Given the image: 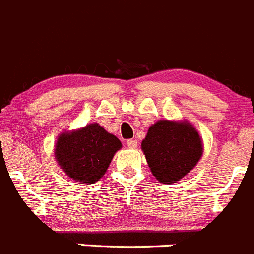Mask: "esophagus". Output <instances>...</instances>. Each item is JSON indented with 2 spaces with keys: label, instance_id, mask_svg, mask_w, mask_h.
I'll use <instances>...</instances> for the list:
<instances>
[{
  "label": "esophagus",
  "instance_id": "34e87169",
  "mask_svg": "<svg viewBox=\"0 0 254 254\" xmlns=\"http://www.w3.org/2000/svg\"><path fill=\"white\" fill-rule=\"evenodd\" d=\"M127 148L135 149V148H136V146H138V141H136V140H132V139H130V140L127 141Z\"/></svg>",
  "mask_w": 254,
  "mask_h": 254
}]
</instances>
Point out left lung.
<instances>
[{
  "mask_svg": "<svg viewBox=\"0 0 254 254\" xmlns=\"http://www.w3.org/2000/svg\"><path fill=\"white\" fill-rule=\"evenodd\" d=\"M203 141L188 120H158L149 127L141 150L151 174L163 184L181 181L198 164Z\"/></svg>",
  "mask_w": 254,
  "mask_h": 254,
  "instance_id": "1",
  "label": "left lung"
}]
</instances>
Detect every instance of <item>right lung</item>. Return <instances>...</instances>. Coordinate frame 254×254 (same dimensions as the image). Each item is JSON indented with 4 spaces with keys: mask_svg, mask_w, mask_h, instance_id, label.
<instances>
[{
    "mask_svg": "<svg viewBox=\"0 0 254 254\" xmlns=\"http://www.w3.org/2000/svg\"><path fill=\"white\" fill-rule=\"evenodd\" d=\"M122 141L98 123L63 131L58 136L54 155L60 169L73 182L92 184L103 178Z\"/></svg>",
    "mask_w": 254,
    "mask_h": 254,
    "instance_id": "add662e5",
    "label": "right lung"
}]
</instances>
